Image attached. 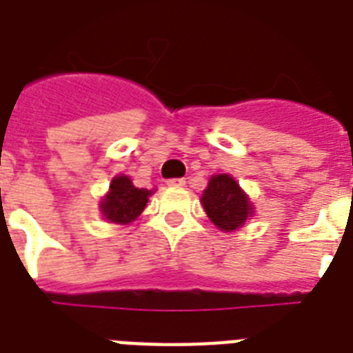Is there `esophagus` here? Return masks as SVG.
I'll use <instances>...</instances> for the list:
<instances>
[{"instance_id": "34e87169", "label": "esophagus", "mask_w": 353, "mask_h": 353, "mask_svg": "<svg viewBox=\"0 0 353 353\" xmlns=\"http://www.w3.org/2000/svg\"><path fill=\"white\" fill-rule=\"evenodd\" d=\"M185 179H168V181H166V185H168V187H172V188H179V187H185Z\"/></svg>"}]
</instances>
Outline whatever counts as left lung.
I'll use <instances>...</instances> for the list:
<instances>
[{"mask_svg": "<svg viewBox=\"0 0 353 353\" xmlns=\"http://www.w3.org/2000/svg\"><path fill=\"white\" fill-rule=\"evenodd\" d=\"M201 207L220 231L234 232L254 216L249 194L229 174H214L201 194Z\"/></svg>", "mask_w": 353, "mask_h": 353, "instance_id": "1", "label": "left lung"}]
</instances>
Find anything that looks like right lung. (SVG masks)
<instances>
[{
	"instance_id": "right-lung-1",
	"label": "right lung",
	"mask_w": 353,
	"mask_h": 353,
	"mask_svg": "<svg viewBox=\"0 0 353 353\" xmlns=\"http://www.w3.org/2000/svg\"><path fill=\"white\" fill-rule=\"evenodd\" d=\"M155 188H137L132 179L124 174H119L110 183V190L102 196L99 210L104 220L117 225H130L143 214L148 198Z\"/></svg>"
}]
</instances>
